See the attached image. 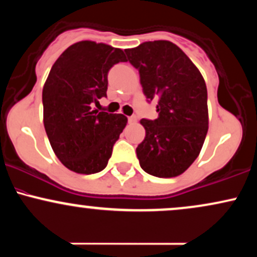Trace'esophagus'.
<instances>
[{
	"instance_id": "esophagus-1",
	"label": "esophagus",
	"mask_w": 257,
	"mask_h": 257,
	"mask_svg": "<svg viewBox=\"0 0 257 257\" xmlns=\"http://www.w3.org/2000/svg\"><path fill=\"white\" fill-rule=\"evenodd\" d=\"M128 120H129V123H137V120H138V117L135 116V114H133V116L129 117Z\"/></svg>"
}]
</instances>
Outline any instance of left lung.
I'll use <instances>...</instances> for the list:
<instances>
[{"label":"left lung","mask_w":257,"mask_h":257,"mask_svg":"<svg viewBox=\"0 0 257 257\" xmlns=\"http://www.w3.org/2000/svg\"><path fill=\"white\" fill-rule=\"evenodd\" d=\"M124 52L139 70L146 99H158V118L140 120L146 137L137 147L139 163L150 175L178 176L198 157L208 133L204 78L169 41L144 42Z\"/></svg>","instance_id":"8db88e82"}]
</instances>
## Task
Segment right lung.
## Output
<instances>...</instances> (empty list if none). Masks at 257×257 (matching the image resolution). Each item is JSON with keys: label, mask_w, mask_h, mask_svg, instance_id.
Returning a JSON list of instances; mask_svg holds the SVG:
<instances>
[{"label": "right lung", "mask_w": 257, "mask_h": 257, "mask_svg": "<svg viewBox=\"0 0 257 257\" xmlns=\"http://www.w3.org/2000/svg\"><path fill=\"white\" fill-rule=\"evenodd\" d=\"M119 61H126L122 49L81 41L58 58L44 83V129L55 156L72 172L105 169L128 122L120 113L93 108L106 96L107 73Z\"/></svg>", "instance_id": "1"}]
</instances>
